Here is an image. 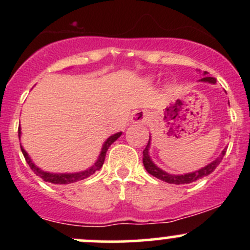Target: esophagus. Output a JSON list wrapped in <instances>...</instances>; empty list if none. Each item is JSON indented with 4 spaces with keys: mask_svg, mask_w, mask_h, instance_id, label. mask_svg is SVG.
I'll return each instance as SVG.
<instances>
[{
    "mask_svg": "<svg viewBox=\"0 0 250 250\" xmlns=\"http://www.w3.org/2000/svg\"><path fill=\"white\" fill-rule=\"evenodd\" d=\"M149 119H150V117H149V114L147 111H143V110L136 111L133 116V121L135 123H148Z\"/></svg>",
    "mask_w": 250,
    "mask_h": 250,
    "instance_id": "34e87169",
    "label": "esophagus"
}]
</instances>
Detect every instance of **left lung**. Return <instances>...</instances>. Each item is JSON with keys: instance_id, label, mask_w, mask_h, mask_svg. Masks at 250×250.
Segmentation results:
<instances>
[{"instance_id": "8db88e82", "label": "left lung", "mask_w": 250, "mask_h": 250, "mask_svg": "<svg viewBox=\"0 0 250 250\" xmlns=\"http://www.w3.org/2000/svg\"><path fill=\"white\" fill-rule=\"evenodd\" d=\"M205 74H207V73H205ZM201 81L209 82V83H216V80H215L214 77H208V76L201 79ZM148 148H149V142H148L147 147H146L145 150H143V166H145L146 170H147L150 175H153V176L157 177V179L165 181V182H168V183H175V185H185V183L195 182L196 180L202 179V177L211 174L215 170V168L220 165V162L222 161L223 156H225L226 150H227V149H225V150L221 153L220 156L217 157L215 161L209 163V165L206 166L205 168L200 169V170L195 171V173H189L186 175H170V174L166 173V171L161 170L160 168H157L156 166L151 162L150 157H149V155H148Z\"/></svg>"}]
</instances>
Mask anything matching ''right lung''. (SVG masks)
I'll return each mask as SVG.
<instances>
[{
    "label": "right lung",
    "mask_w": 250,
    "mask_h": 250,
    "mask_svg": "<svg viewBox=\"0 0 250 250\" xmlns=\"http://www.w3.org/2000/svg\"><path fill=\"white\" fill-rule=\"evenodd\" d=\"M121 134L122 133H117V134L111 135L107 141L104 142V145H103V148L101 150V154H100V156H99V160H97L96 163L93 166V167H91L90 169H87V170H84V171H81V173H75V174H50V173H47V171H43L40 168H37L36 166L31 162L30 157L28 156L27 151L22 148V146H21V150H22V154H23L25 161H27L28 165H29L31 170H33L34 173L37 175V176L41 177L43 181H45V182L54 183V185H68V183H73V182H76V181L87 179V177L91 176L93 174H95L97 170H100V169L102 168L103 163H104L105 154H107L108 148L110 147V146L113 145V143L115 142L120 136H121ZM20 135H21V128L19 127V137H20Z\"/></svg>",
    "instance_id": "right-lung-1"
}]
</instances>
